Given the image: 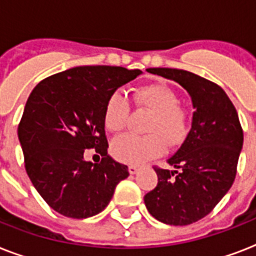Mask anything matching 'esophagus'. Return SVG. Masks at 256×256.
Masks as SVG:
<instances>
[{
  "label": "esophagus",
  "instance_id": "34e87169",
  "mask_svg": "<svg viewBox=\"0 0 256 256\" xmlns=\"http://www.w3.org/2000/svg\"><path fill=\"white\" fill-rule=\"evenodd\" d=\"M138 170H140V168L136 166V164H130V166H128V172H130V174H136Z\"/></svg>",
  "mask_w": 256,
  "mask_h": 256
}]
</instances>
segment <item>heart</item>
I'll use <instances>...</instances> for the list:
<instances>
[{"mask_svg": "<svg viewBox=\"0 0 256 256\" xmlns=\"http://www.w3.org/2000/svg\"><path fill=\"white\" fill-rule=\"evenodd\" d=\"M136 104L152 112L146 136L124 134L112 142L110 152L122 164H138L162 156L168 148L184 144L191 130V112L179 104L174 88L166 84L140 86L134 92ZM130 114V102L120 90L108 96L104 110V124L110 132H120Z\"/></svg>", "mask_w": 256, "mask_h": 256, "instance_id": "heart-1", "label": "heart"}]
</instances>
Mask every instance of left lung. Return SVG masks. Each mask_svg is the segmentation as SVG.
<instances>
[{
  "instance_id": "obj_1",
  "label": "left lung",
  "mask_w": 256,
  "mask_h": 256,
  "mask_svg": "<svg viewBox=\"0 0 256 256\" xmlns=\"http://www.w3.org/2000/svg\"><path fill=\"white\" fill-rule=\"evenodd\" d=\"M146 70L182 85L195 108L190 134L168 160L175 170L154 166L158 184L144 195L154 218L187 226L210 214L232 186L243 146L242 126L230 98L214 82L182 69Z\"/></svg>"
}]
</instances>
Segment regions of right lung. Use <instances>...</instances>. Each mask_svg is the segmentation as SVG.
<instances>
[{
  "mask_svg": "<svg viewBox=\"0 0 256 256\" xmlns=\"http://www.w3.org/2000/svg\"><path fill=\"white\" fill-rule=\"evenodd\" d=\"M142 73L120 66H78L45 78L30 92L18 140L30 180L53 210L84 219L108 206L126 164L108 154L104 110L108 96ZM96 148L102 160L88 162Z\"/></svg>",
  "mask_w": 256,
  "mask_h": 256,
  "instance_id": "add662e5",
  "label": "right lung"
}]
</instances>
